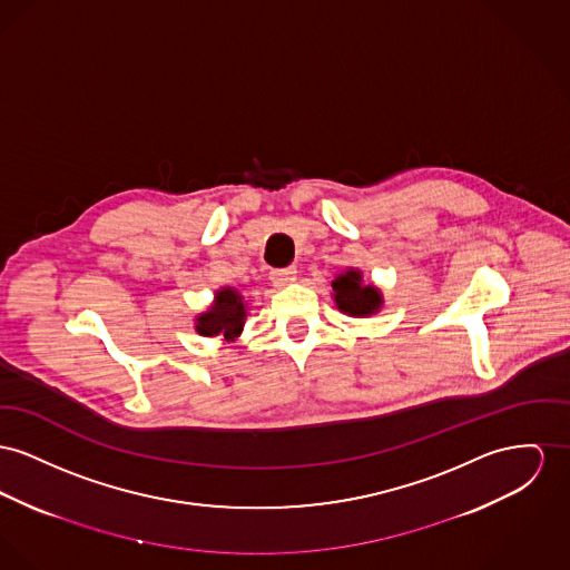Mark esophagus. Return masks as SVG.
<instances>
[{"label":"esophagus","mask_w":570,"mask_h":570,"mask_svg":"<svg viewBox=\"0 0 570 570\" xmlns=\"http://www.w3.org/2000/svg\"><path fill=\"white\" fill-rule=\"evenodd\" d=\"M296 274H298V269L294 266L276 267V269L269 272V281H272L274 285H278V287H283V285L294 283V281H296Z\"/></svg>","instance_id":"1"}]
</instances>
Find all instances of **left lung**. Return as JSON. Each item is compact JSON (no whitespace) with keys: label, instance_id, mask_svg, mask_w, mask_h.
<instances>
[{"label":"left lung","instance_id":"obj_1","mask_svg":"<svg viewBox=\"0 0 570 570\" xmlns=\"http://www.w3.org/2000/svg\"><path fill=\"white\" fill-rule=\"evenodd\" d=\"M335 301L343 313L347 315H370L376 313L380 303V294L376 287L363 285L361 274L356 269H347L333 281Z\"/></svg>","mask_w":570,"mask_h":570}]
</instances>
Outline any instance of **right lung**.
Masks as SVG:
<instances>
[{
    "instance_id": "right-lung-1",
    "label": "right lung",
    "mask_w": 570,
    "mask_h": 570,
    "mask_svg": "<svg viewBox=\"0 0 570 570\" xmlns=\"http://www.w3.org/2000/svg\"><path fill=\"white\" fill-rule=\"evenodd\" d=\"M244 317L246 308L242 303V296L235 289H223L216 294L214 306L198 317V333L214 337V335H225V340H233L242 333L244 328Z\"/></svg>"
}]
</instances>
